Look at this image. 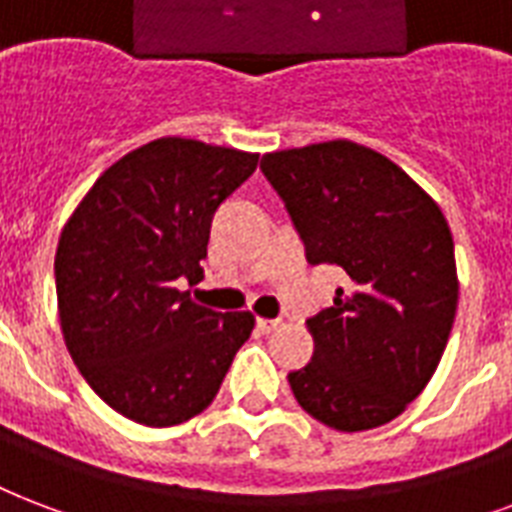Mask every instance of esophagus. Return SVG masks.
<instances>
[{"label": "esophagus", "instance_id": "esophagus-1", "mask_svg": "<svg viewBox=\"0 0 512 512\" xmlns=\"http://www.w3.org/2000/svg\"><path fill=\"white\" fill-rule=\"evenodd\" d=\"M279 327H282V319H257V330L260 333H273Z\"/></svg>", "mask_w": 512, "mask_h": 512}]
</instances>
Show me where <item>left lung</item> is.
Segmentation results:
<instances>
[{"label":"left lung","mask_w":512,"mask_h":512,"mask_svg":"<svg viewBox=\"0 0 512 512\" xmlns=\"http://www.w3.org/2000/svg\"><path fill=\"white\" fill-rule=\"evenodd\" d=\"M260 169L308 263L349 276L306 322L314 357L287 376L292 395L341 432L397 419L438 370L454 327L459 279L440 206L397 163L349 139L268 152Z\"/></svg>","instance_id":"1"}]
</instances>
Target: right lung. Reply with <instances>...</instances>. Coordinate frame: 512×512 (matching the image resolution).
<instances>
[{
	"label": "right lung",
	"instance_id": "obj_1",
	"mask_svg": "<svg viewBox=\"0 0 512 512\" xmlns=\"http://www.w3.org/2000/svg\"><path fill=\"white\" fill-rule=\"evenodd\" d=\"M257 158L163 136L112 163L61 230L66 349L93 392L136 424L171 427L204 411L255 327L249 311L217 314L179 284L204 276L214 212Z\"/></svg>",
	"mask_w": 512,
	"mask_h": 512
}]
</instances>
